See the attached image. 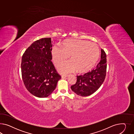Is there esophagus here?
<instances>
[{
	"instance_id": "34e87169",
	"label": "esophagus",
	"mask_w": 134,
	"mask_h": 134,
	"mask_svg": "<svg viewBox=\"0 0 134 134\" xmlns=\"http://www.w3.org/2000/svg\"><path fill=\"white\" fill-rule=\"evenodd\" d=\"M67 76H68V75H62V79H64V78L66 77Z\"/></svg>"
}]
</instances>
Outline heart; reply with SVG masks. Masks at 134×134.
<instances>
[{
	"instance_id": "1",
	"label": "heart",
	"mask_w": 134,
	"mask_h": 134,
	"mask_svg": "<svg viewBox=\"0 0 134 134\" xmlns=\"http://www.w3.org/2000/svg\"><path fill=\"white\" fill-rule=\"evenodd\" d=\"M51 53L56 66L65 62L70 55L71 60L58 67L59 72L66 74L76 70L79 72H84L92 69L98 61L100 51L94 43L85 40L71 39L64 41L62 47L54 46Z\"/></svg>"
}]
</instances>
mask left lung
<instances>
[{
    "label": "left lung",
    "instance_id": "8db88e82",
    "mask_svg": "<svg viewBox=\"0 0 134 134\" xmlns=\"http://www.w3.org/2000/svg\"><path fill=\"white\" fill-rule=\"evenodd\" d=\"M101 60L97 67L89 72L77 75L76 83L71 86L72 90L82 97L93 94L101 86L106 75L107 59L105 51L101 50Z\"/></svg>",
    "mask_w": 134,
    "mask_h": 134
}]
</instances>
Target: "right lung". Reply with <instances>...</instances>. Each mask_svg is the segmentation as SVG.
I'll return each instance as SVG.
<instances>
[{
    "label": "right lung",
    "mask_w": 134,
    "mask_h": 134,
    "mask_svg": "<svg viewBox=\"0 0 134 134\" xmlns=\"http://www.w3.org/2000/svg\"><path fill=\"white\" fill-rule=\"evenodd\" d=\"M52 43L50 37L37 40L26 50L22 57L24 84L31 94L38 98H46L52 94L62 78L51 62Z\"/></svg>",
    "instance_id": "add662e5"
}]
</instances>
